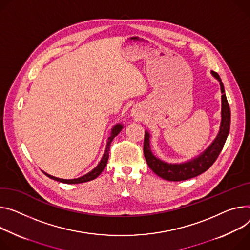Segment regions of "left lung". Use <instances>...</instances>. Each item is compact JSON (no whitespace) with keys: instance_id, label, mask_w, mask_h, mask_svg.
I'll use <instances>...</instances> for the list:
<instances>
[{"instance_id":"8db88e82","label":"left lung","mask_w":250,"mask_h":250,"mask_svg":"<svg viewBox=\"0 0 250 250\" xmlns=\"http://www.w3.org/2000/svg\"><path fill=\"white\" fill-rule=\"evenodd\" d=\"M211 74L215 79L218 80L220 83V88H221V94H222L221 125H220V129L216 139L206 151H203V153H201L198 157L194 158V160L185 164H180V165L167 164L161 160H158L157 157H155L152 154L149 146V133L148 131L145 132L144 154L146 157V164L155 174H157L158 176H161L166 180H170V181L187 180V179L195 177L204 171H207L216 161V158L218 157L220 151L223 148L226 139H228V135L230 128V108H229L228 99H226V96L224 93L223 83L218 74L213 71L211 72Z\"/></svg>"}]
</instances>
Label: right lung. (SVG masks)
Masks as SVG:
<instances>
[{"mask_svg":"<svg viewBox=\"0 0 250 250\" xmlns=\"http://www.w3.org/2000/svg\"><path fill=\"white\" fill-rule=\"evenodd\" d=\"M123 128V125H117L116 126H113L112 130H111V133L109 135V138L107 140V144H106V147H105V151H104V154L102 158V161L100 162V164L98 165V167H96L92 171H89L88 173L84 174L83 176H81L79 178H75V179H62V178H58V177H55L53 175H50L46 172H43L44 174H46L48 177L52 178V179H55L57 181H60V183H63V184H83V183H86V181H89V180H93L95 178H97L101 173L102 171L106 167V164H107V160H108V154H109V148H110V144L113 140V138L117 137V135L119 134V132L122 130Z\"/></svg>","mask_w":250,"mask_h":250,"instance_id":"right-lung-1","label":"right lung"}]
</instances>
